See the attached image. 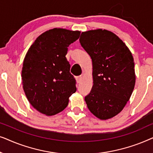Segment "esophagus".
<instances>
[{
    "label": "esophagus",
    "mask_w": 153,
    "mask_h": 153,
    "mask_svg": "<svg viewBox=\"0 0 153 153\" xmlns=\"http://www.w3.org/2000/svg\"><path fill=\"white\" fill-rule=\"evenodd\" d=\"M83 77H84V74H81L80 76H77V77H76V81H77V82H78V83H80L81 81H82V79H83Z\"/></svg>",
    "instance_id": "1"
}]
</instances>
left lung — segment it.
<instances>
[{"mask_svg":"<svg viewBox=\"0 0 153 153\" xmlns=\"http://www.w3.org/2000/svg\"><path fill=\"white\" fill-rule=\"evenodd\" d=\"M81 47L93 63V85L85 97L87 106L100 120L118 115L134 88V62L126 45L114 33L97 29L82 32Z\"/></svg>","mask_w":153,"mask_h":153,"instance_id":"8db88e82","label":"left lung"}]
</instances>
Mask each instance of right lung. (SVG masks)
Instances as JSON below:
<instances>
[{"mask_svg": "<svg viewBox=\"0 0 153 153\" xmlns=\"http://www.w3.org/2000/svg\"><path fill=\"white\" fill-rule=\"evenodd\" d=\"M79 35L78 30L51 29L37 37L25 56L22 71L24 93L31 105L46 116L63 111L76 91L65 56L69 45Z\"/></svg>", "mask_w": 153, "mask_h": 153, "instance_id": "obj_1", "label": "right lung"}]
</instances>
